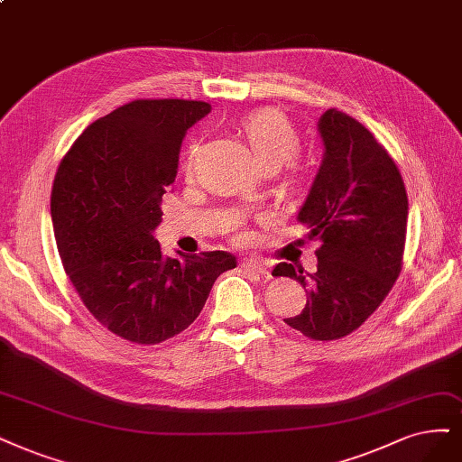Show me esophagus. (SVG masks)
<instances>
[{
    "instance_id": "34e87169",
    "label": "esophagus",
    "mask_w": 462,
    "mask_h": 462,
    "mask_svg": "<svg viewBox=\"0 0 462 462\" xmlns=\"http://www.w3.org/2000/svg\"><path fill=\"white\" fill-rule=\"evenodd\" d=\"M241 267L246 269V272H254V273H258V275H262V277H267V275H269L267 265L262 263L260 260H254V258L241 260Z\"/></svg>"
}]
</instances>
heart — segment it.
Listing matches in <instances>:
<instances>
[{
    "mask_svg": "<svg viewBox=\"0 0 462 462\" xmlns=\"http://www.w3.org/2000/svg\"><path fill=\"white\" fill-rule=\"evenodd\" d=\"M241 130L248 141V145L256 156V161L265 170H277L300 151V134L294 124L277 108H262L250 113L241 120ZM195 147L187 149V170L193 166ZM289 171L292 176H300L301 168L298 162L289 163ZM245 236V235H241Z\"/></svg>",
    "mask_w": 462,
    "mask_h": 462,
    "instance_id": "obj_1",
    "label": "heart"
}]
</instances>
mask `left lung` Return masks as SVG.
<instances>
[{"instance_id":"left-lung-1","label":"left lung","mask_w":462,"mask_h":462,"mask_svg":"<svg viewBox=\"0 0 462 462\" xmlns=\"http://www.w3.org/2000/svg\"><path fill=\"white\" fill-rule=\"evenodd\" d=\"M325 158L298 221L319 241L317 272L279 263L275 277L306 289L300 315L284 323L311 340H338L383 304L403 267L407 190L390 152L361 122L328 108L319 120Z\"/></svg>"}]
</instances>
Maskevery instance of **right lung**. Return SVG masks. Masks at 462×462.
I'll return each mask as SVG.
<instances>
[{
	"label": "right lung",
	"mask_w": 462,
	"mask_h": 462,
	"mask_svg": "<svg viewBox=\"0 0 462 462\" xmlns=\"http://www.w3.org/2000/svg\"><path fill=\"white\" fill-rule=\"evenodd\" d=\"M189 99H135L95 120L62 156L51 219L62 267L84 306L132 344L176 337L202 311L229 252L164 258L152 231L176 181L187 130L210 113Z\"/></svg>",
	"instance_id": "add662e5"
}]
</instances>
